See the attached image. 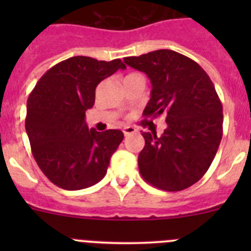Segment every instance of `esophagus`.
Masks as SVG:
<instances>
[{"instance_id": "1", "label": "esophagus", "mask_w": 251, "mask_h": 251, "mask_svg": "<svg viewBox=\"0 0 251 251\" xmlns=\"http://www.w3.org/2000/svg\"><path fill=\"white\" fill-rule=\"evenodd\" d=\"M136 132L137 129L134 127H132V126H128V127L123 128L124 136H129V134H133V133H136Z\"/></svg>"}]
</instances>
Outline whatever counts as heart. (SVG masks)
<instances>
[{"label": "heart", "mask_w": 251, "mask_h": 251, "mask_svg": "<svg viewBox=\"0 0 251 251\" xmlns=\"http://www.w3.org/2000/svg\"><path fill=\"white\" fill-rule=\"evenodd\" d=\"M130 75H134V74H129V75H127V76H130ZM127 76H126V77H127Z\"/></svg>", "instance_id": "obj_1"}]
</instances>
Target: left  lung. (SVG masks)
<instances>
[{"label": "left lung", "mask_w": 251, "mask_h": 251, "mask_svg": "<svg viewBox=\"0 0 251 251\" xmlns=\"http://www.w3.org/2000/svg\"><path fill=\"white\" fill-rule=\"evenodd\" d=\"M124 63L152 83L143 115H166L161 137L143 132L138 156L141 176L163 191H182L208 170L223 137V104L211 79L196 61L172 50H156Z\"/></svg>", "instance_id": "8db88e82"}]
</instances>
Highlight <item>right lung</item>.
Masks as SVG:
<instances>
[{
	"instance_id": "add662e5",
	"label": "right lung",
	"mask_w": 251,
	"mask_h": 251,
	"mask_svg": "<svg viewBox=\"0 0 251 251\" xmlns=\"http://www.w3.org/2000/svg\"><path fill=\"white\" fill-rule=\"evenodd\" d=\"M126 69L121 59L99 61L74 56L40 77L27 99L25 128L40 170L57 187L75 191L98 183L124 134L88 128L85 110L103 79Z\"/></svg>"
}]
</instances>
